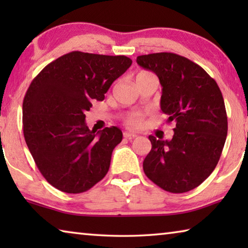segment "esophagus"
<instances>
[{
  "instance_id": "34e87169",
  "label": "esophagus",
  "mask_w": 248,
  "mask_h": 248,
  "mask_svg": "<svg viewBox=\"0 0 248 248\" xmlns=\"http://www.w3.org/2000/svg\"><path fill=\"white\" fill-rule=\"evenodd\" d=\"M124 137L125 138V139L131 140V139H134V138L137 137V134L133 133V132H130V131H125V132L124 133Z\"/></svg>"
}]
</instances>
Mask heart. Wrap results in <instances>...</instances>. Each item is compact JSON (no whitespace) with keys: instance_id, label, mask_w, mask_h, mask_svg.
Returning a JSON list of instances; mask_svg holds the SVG:
<instances>
[{"instance_id":"b5f03b06","label":"heart","mask_w":248,"mask_h":248,"mask_svg":"<svg viewBox=\"0 0 248 248\" xmlns=\"http://www.w3.org/2000/svg\"><path fill=\"white\" fill-rule=\"evenodd\" d=\"M149 75H152L149 72H141L137 75V78H142L145 77H149ZM125 123H127L128 125L130 127H140L143 123V114L141 111H132L129 112V114L125 116Z\"/></svg>"}]
</instances>
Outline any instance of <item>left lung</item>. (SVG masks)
Segmentation results:
<instances>
[{
    "instance_id": "1",
    "label": "left lung",
    "mask_w": 248,
    "mask_h": 248,
    "mask_svg": "<svg viewBox=\"0 0 248 248\" xmlns=\"http://www.w3.org/2000/svg\"><path fill=\"white\" fill-rule=\"evenodd\" d=\"M137 63L157 75L161 109L175 124L171 140L149 137L152 149L143 161L144 173L166 191H189L209 177L220 159L228 134L223 96L201 66L176 53L144 54Z\"/></svg>"
}]
</instances>
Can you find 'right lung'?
I'll return each mask as SVG.
<instances>
[{
	"label": "right lung",
	"mask_w": 248,
	"mask_h": 248,
	"mask_svg": "<svg viewBox=\"0 0 248 248\" xmlns=\"http://www.w3.org/2000/svg\"><path fill=\"white\" fill-rule=\"evenodd\" d=\"M131 63L125 56L73 51L32 79L23 102L24 137L40 173L57 189L79 194L106 176L123 132L110 127L95 133L85 112Z\"/></svg>",
	"instance_id": "add662e5"
}]
</instances>
